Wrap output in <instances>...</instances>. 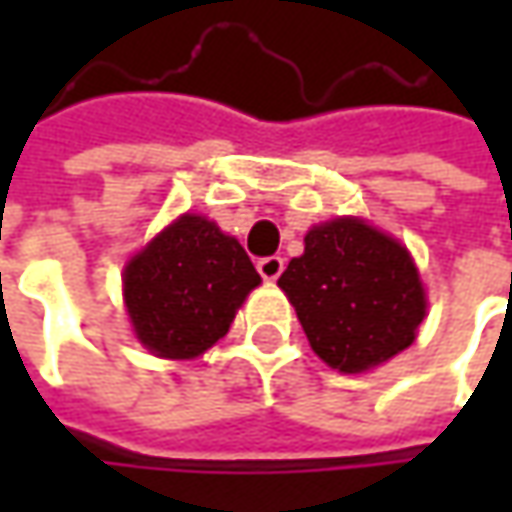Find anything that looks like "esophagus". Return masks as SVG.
Here are the masks:
<instances>
[{
  "instance_id": "esophagus-1",
  "label": "esophagus",
  "mask_w": 512,
  "mask_h": 512,
  "mask_svg": "<svg viewBox=\"0 0 512 512\" xmlns=\"http://www.w3.org/2000/svg\"><path fill=\"white\" fill-rule=\"evenodd\" d=\"M256 270L262 273L265 282H276L282 276V270H285V259L282 256H265V259L256 262Z\"/></svg>"
}]
</instances>
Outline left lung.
Segmentation results:
<instances>
[{
    "instance_id": "left-lung-1",
    "label": "left lung",
    "mask_w": 512,
    "mask_h": 512,
    "mask_svg": "<svg viewBox=\"0 0 512 512\" xmlns=\"http://www.w3.org/2000/svg\"><path fill=\"white\" fill-rule=\"evenodd\" d=\"M279 287L316 356L339 373H364L402 353L427 313L407 247L353 216L310 227Z\"/></svg>"
}]
</instances>
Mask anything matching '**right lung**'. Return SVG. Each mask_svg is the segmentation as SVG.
Instances as JSON below:
<instances>
[{
  "instance_id": "add662e5",
  "label": "right lung",
  "mask_w": 512,
  "mask_h": 512,
  "mask_svg": "<svg viewBox=\"0 0 512 512\" xmlns=\"http://www.w3.org/2000/svg\"><path fill=\"white\" fill-rule=\"evenodd\" d=\"M259 273L233 236L185 213L125 265L136 339L162 359H196L225 336Z\"/></svg>"
}]
</instances>
